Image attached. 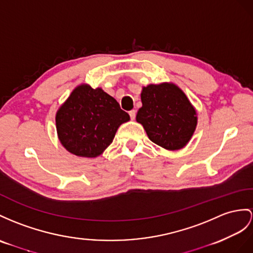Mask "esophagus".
<instances>
[{
	"mask_svg": "<svg viewBox=\"0 0 253 253\" xmlns=\"http://www.w3.org/2000/svg\"><path fill=\"white\" fill-rule=\"evenodd\" d=\"M128 115H130L131 119L134 120V119H135V116H136V110H134V109L130 110V112H128Z\"/></svg>",
	"mask_w": 253,
	"mask_h": 253,
	"instance_id": "34e87169",
	"label": "esophagus"
}]
</instances>
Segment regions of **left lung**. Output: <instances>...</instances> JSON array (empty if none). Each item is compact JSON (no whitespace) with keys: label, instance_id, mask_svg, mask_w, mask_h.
<instances>
[{"label":"left lung","instance_id":"1","mask_svg":"<svg viewBox=\"0 0 253 253\" xmlns=\"http://www.w3.org/2000/svg\"><path fill=\"white\" fill-rule=\"evenodd\" d=\"M136 121L153 143L168 150L186 146L198 125L195 108L183 91L174 84H149L140 94Z\"/></svg>","mask_w":253,"mask_h":253}]
</instances>
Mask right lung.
<instances>
[{
	"label": "right lung",
	"instance_id": "obj_1",
	"mask_svg": "<svg viewBox=\"0 0 253 253\" xmlns=\"http://www.w3.org/2000/svg\"><path fill=\"white\" fill-rule=\"evenodd\" d=\"M130 120L119 103L101 88L80 84L55 115L59 140L78 157L95 158L113 143L118 127Z\"/></svg>",
	"mask_w": 253,
	"mask_h": 253
}]
</instances>
